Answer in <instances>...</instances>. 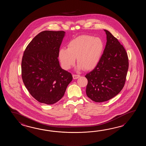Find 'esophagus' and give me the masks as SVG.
<instances>
[{
	"label": "esophagus",
	"mask_w": 146,
	"mask_h": 146,
	"mask_svg": "<svg viewBox=\"0 0 146 146\" xmlns=\"http://www.w3.org/2000/svg\"><path fill=\"white\" fill-rule=\"evenodd\" d=\"M80 77V75H77V74H73L72 75V77L74 79H77L78 78H79Z\"/></svg>",
	"instance_id": "34e87169"
}]
</instances>
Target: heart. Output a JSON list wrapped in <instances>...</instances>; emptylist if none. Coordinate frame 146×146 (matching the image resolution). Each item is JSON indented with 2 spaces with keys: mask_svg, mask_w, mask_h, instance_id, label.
Returning a JSON list of instances; mask_svg holds the SVG:
<instances>
[{
  "mask_svg": "<svg viewBox=\"0 0 146 146\" xmlns=\"http://www.w3.org/2000/svg\"><path fill=\"white\" fill-rule=\"evenodd\" d=\"M104 50L101 39L82 35L69 42L68 48H62L58 56L62 68H70L77 58L78 68L89 70L95 68L99 62Z\"/></svg>",
  "mask_w": 146,
  "mask_h": 146,
  "instance_id": "1",
  "label": "heart"
}]
</instances>
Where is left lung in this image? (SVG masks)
I'll use <instances>...</instances> for the list:
<instances>
[{
    "mask_svg": "<svg viewBox=\"0 0 146 146\" xmlns=\"http://www.w3.org/2000/svg\"><path fill=\"white\" fill-rule=\"evenodd\" d=\"M99 62L85 77L86 94L96 102H103L117 95L123 88L128 69V58L124 47L109 31Z\"/></svg>",
    "mask_w": 146,
    "mask_h": 146,
    "instance_id": "obj_1",
    "label": "left lung"
}]
</instances>
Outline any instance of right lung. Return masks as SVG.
<instances>
[{
	"label": "right lung",
	"instance_id": "obj_1",
	"mask_svg": "<svg viewBox=\"0 0 146 146\" xmlns=\"http://www.w3.org/2000/svg\"><path fill=\"white\" fill-rule=\"evenodd\" d=\"M64 31H42L25 48L21 62L22 78L31 96L39 102L53 104L64 96L72 80L58 59Z\"/></svg>",
	"mask_w": 146,
	"mask_h": 146
}]
</instances>
